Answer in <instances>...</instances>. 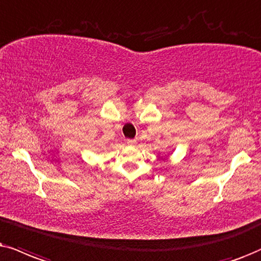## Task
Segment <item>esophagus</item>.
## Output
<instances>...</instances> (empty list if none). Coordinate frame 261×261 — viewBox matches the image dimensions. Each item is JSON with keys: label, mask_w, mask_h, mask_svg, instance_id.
I'll return each instance as SVG.
<instances>
[{"label": "esophagus", "mask_w": 261, "mask_h": 261, "mask_svg": "<svg viewBox=\"0 0 261 261\" xmlns=\"http://www.w3.org/2000/svg\"><path fill=\"white\" fill-rule=\"evenodd\" d=\"M127 144L130 146H134V145H137V140L136 139H128Z\"/></svg>", "instance_id": "esophagus-1"}]
</instances>
